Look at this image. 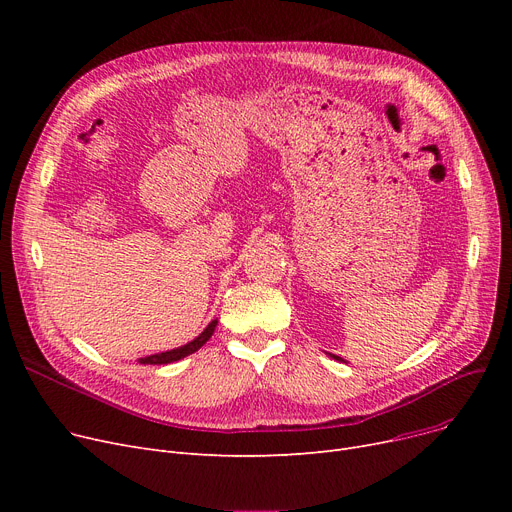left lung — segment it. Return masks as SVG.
Returning a JSON list of instances; mask_svg holds the SVG:
<instances>
[{
  "instance_id": "1",
  "label": "left lung",
  "mask_w": 512,
  "mask_h": 512,
  "mask_svg": "<svg viewBox=\"0 0 512 512\" xmlns=\"http://www.w3.org/2000/svg\"><path fill=\"white\" fill-rule=\"evenodd\" d=\"M332 359H336V361H342V359H340V357H336V355H332Z\"/></svg>"
}]
</instances>
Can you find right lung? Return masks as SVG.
Wrapping results in <instances>:
<instances>
[{"mask_svg": "<svg viewBox=\"0 0 512 512\" xmlns=\"http://www.w3.org/2000/svg\"><path fill=\"white\" fill-rule=\"evenodd\" d=\"M215 326H218V321H211V324L201 332V336H197L193 342H188L180 348H174V351H166V353H159V355H151V357H145V359H139V363L143 365H168V363H174V361H180L188 355H193L195 351H199V348L211 338Z\"/></svg>", "mask_w": 512, "mask_h": 512, "instance_id": "add662e5", "label": "right lung"}]
</instances>
